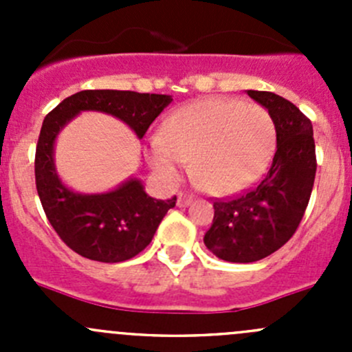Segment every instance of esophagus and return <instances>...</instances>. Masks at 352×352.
Returning a JSON list of instances; mask_svg holds the SVG:
<instances>
[{
  "label": "esophagus",
  "mask_w": 352,
  "mask_h": 352,
  "mask_svg": "<svg viewBox=\"0 0 352 352\" xmlns=\"http://www.w3.org/2000/svg\"><path fill=\"white\" fill-rule=\"evenodd\" d=\"M190 202H192V197L187 196V194L180 192L179 196H177V206H180V208H184V206H189Z\"/></svg>",
  "instance_id": "obj_1"
}]
</instances>
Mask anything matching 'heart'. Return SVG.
Returning a JSON list of instances; mask_svg holds the SVG:
<instances>
[{"label":"heart","instance_id":"obj_1","mask_svg":"<svg viewBox=\"0 0 352 352\" xmlns=\"http://www.w3.org/2000/svg\"><path fill=\"white\" fill-rule=\"evenodd\" d=\"M276 146L271 113L239 98L211 97L184 105L150 140L151 166L177 182L189 160L199 182L212 194H235L265 172Z\"/></svg>","mask_w":352,"mask_h":352}]
</instances>
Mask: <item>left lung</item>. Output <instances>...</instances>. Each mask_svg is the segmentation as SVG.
Listing matches in <instances>:
<instances>
[{"instance_id":"left-lung-1","label":"left lung","mask_w":352,"mask_h":352,"mask_svg":"<svg viewBox=\"0 0 352 352\" xmlns=\"http://www.w3.org/2000/svg\"><path fill=\"white\" fill-rule=\"evenodd\" d=\"M247 94L274 119L278 148L271 168L257 186L212 202L214 218L204 235L206 247L216 257L240 264L274 254L294 235L317 172L311 120L272 91Z\"/></svg>"}]
</instances>
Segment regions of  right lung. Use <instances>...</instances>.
Masks as SVG:
<instances>
[{
    "mask_svg": "<svg viewBox=\"0 0 352 352\" xmlns=\"http://www.w3.org/2000/svg\"><path fill=\"white\" fill-rule=\"evenodd\" d=\"M168 95L122 90H83L65 98L45 116L35 150V186L45 216L59 239L81 257L124 262L148 247L177 197L153 199L140 180L131 179L112 192L78 194L59 180L54 168V140L81 110H98L124 120L138 138L146 134Z\"/></svg>",
    "mask_w": 352,
    "mask_h": 352,
    "instance_id": "1",
    "label": "right lung"
}]
</instances>
